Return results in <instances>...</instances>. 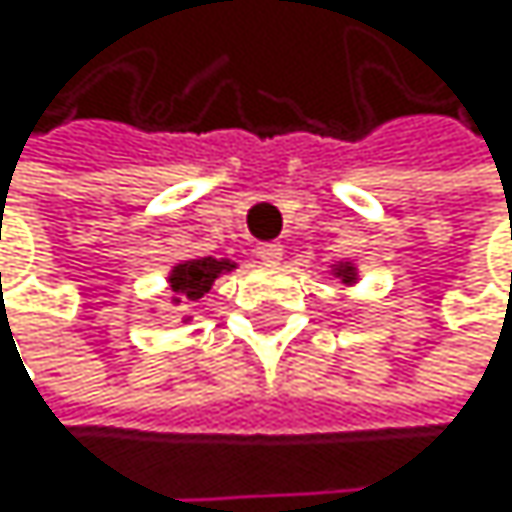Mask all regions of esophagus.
<instances>
[{
	"mask_svg": "<svg viewBox=\"0 0 512 512\" xmlns=\"http://www.w3.org/2000/svg\"><path fill=\"white\" fill-rule=\"evenodd\" d=\"M258 258L264 264H279L282 261V245L279 242H261L258 245Z\"/></svg>",
	"mask_w": 512,
	"mask_h": 512,
	"instance_id": "34e87169",
	"label": "esophagus"
}]
</instances>
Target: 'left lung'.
Returning a JSON list of instances; mask_svg holds the SVG:
<instances>
[{"mask_svg": "<svg viewBox=\"0 0 512 512\" xmlns=\"http://www.w3.org/2000/svg\"><path fill=\"white\" fill-rule=\"evenodd\" d=\"M328 273H331L334 279H338L341 285H347V288L359 282V267H356L353 261H334Z\"/></svg>", "mask_w": 512, "mask_h": 512, "instance_id": "1", "label": "left lung"}]
</instances>
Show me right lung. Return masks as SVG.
Masks as SVG:
<instances>
[{"instance_id": "add662e5", "label": "right lung", "mask_w": 512, "mask_h": 512, "mask_svg": "<svg viewBox=\"0 0 512 512\" xmlns=\"http://www.w3.org/2000/svg\"><path fill=\"white\" fill-rule=\"evenodd\" d=\"M236 261L230 258H193V261H181L168 270L165 279V291L171 304H181V298L187 301H199L202 294L218 282L221 276L233 273Z\"/></svg>"}]
</instances>
